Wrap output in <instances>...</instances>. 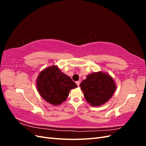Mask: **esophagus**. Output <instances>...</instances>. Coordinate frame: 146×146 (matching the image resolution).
<instances>
[{
	"label": "esophagus",
	"mask_w": 146,
	"mask_h": 146,
	"mask_svg": "<svg viewBox=\"0 0 146 146\" xmlns=\"http://www.w3.org/2000/svg\"><path fill=\"white\" fill-rule=\"evenodd\" d=\"M76 84H77V85L78 86H80V81H77L76 82Z\"/></svg>",
	"instance_id": "esophagus-1"
}]
</instances>
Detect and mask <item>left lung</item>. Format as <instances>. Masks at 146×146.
<instances>
[{"instance_id": "1", "label": "left lung", "mask_w": 146, "mask_h": 146, "mask_svg": "<svg viewBox=\"0 0 146 146\" xmlns=\"http://www.w3.org/2000/svg\"><path fill=\"white\" fill-rule=\"evenodd\" d=\"M80 87L87 102L92 107H99L113 96L116 85L110 75L99 71L88 75Z\"/></svg>"}]
</instances>
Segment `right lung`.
Listing matches in <instances>:
<instances>
[{
  "label": "right lung",
  "instance_id": "1",
  "mask_svg": "<svg viewBox=\"0 0 146 146\" xmlns=\"http://www.w3.org/2000/svg\"><path fill=\"white\" fill-rule=\"evenodd\" d=\"M36 88L42 98L53 105H59L68 98L69 92L77 87L69 76L56 65L43 69L36 78Z\"/></svg>",
  "mask_w": 146,
  "mask_h": 146
}]
</instances>
